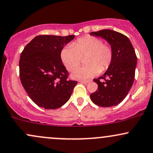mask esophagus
Returning a JSON list of instances; mask_svg holds the SVG:
<instances>
[{
  "label": "esophagus",
  "mask_w": 153,
  "mask_h": 153,
  "mask_svg": "<svg viewBox=\"0 0 153 153\" xmlns=\"http://www.w3.org/2000/svg\"><path fill=\"white\" fill-rule=\"evenodd\" d=\"M80 82L84 84H88L89 82V80H80Z\"/></svg>",
  "instance_id": "34e87169"
}]
</instances>
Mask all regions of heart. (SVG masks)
Returning a JSON list of instances; mask_svg holds the SVG:
<instances>
[{
  "instance_id": "obj_1",
  "label": "heart",
  "mask_w": 153,
  "mask_h": 153,
  "mask_svg": "<svg viewBox=\"0 0 153 153\" xmlns=\"http://www.w3.org/2000/svg\"><path fill=\"white\" fill-rule=\"evenodd\" d=\"M85 57V65L77 68L72 77L78 80H87L99 75L109 68L113 60V50L110 45L103 44L101 39L87 36L78 39L61 51L60 57L68 71H73Z\"/></svg>"
}]
</instances>
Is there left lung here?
<instances>
[{
	"label": "left lung",
	"instance_id": "obj_1",
	"mask_svg": "<svg viewBox=\"0 0 153 153\" xmlns=\"http://www.w3.org/2000/svg\"><path fill=\"white\" fill-rule=\"evenodd\" d=\"M90 35L104 39L114 54L111 64L104 74L94 79L98 89L91 94V99L100 106H117L125 99L134 82L137 65L134 50L129 38L117 31L103 29Z\"/></svg>",
	"mask_w": 153,
	"mask_h": 153
}]
</instances>
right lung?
Returning a JSON list of instances; mask_svg holds the SVG:
<instances>
[{"label": "right lung", "mask_w": 153, "mask_h": 153, "mask_svg": "<svg viewBox=\"0 0 153 153\" xmlns=\"http://www.w3.org/2000/svg\"><path fill=\"white\" fill-rule=\"evenodd\" d=\"M75 35L36 36L24 47L19 60L23 87L37 106L56 109L71 98L77 81L68 80L61 51Z\"/></svg>", "instance_id": "right-lung-1"}]
</instances>
